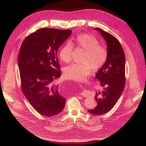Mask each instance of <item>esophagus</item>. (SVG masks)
<instances>
[{"label": "esophagus", "instance_id": "obj_1", "mask_svg": "<svg viewBox=\"0 0 146 146\" xmlns=\"http://www.w3.org/2000/svg\"><path fill=\"white\" fill-rule=\"evenodd\" d=\"M81 95H82L83 97H90L91 96V93L90 91L85 90L81 93Z\"/></svg>", "mask_w": 146, "mask_h": 146}]
</instances>
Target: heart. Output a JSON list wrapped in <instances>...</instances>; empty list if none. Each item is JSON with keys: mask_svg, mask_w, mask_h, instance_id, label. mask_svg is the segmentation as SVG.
<instances>
[{"mask_svg": "<svg viewBox=\"0 0 146 146\" xmlns=\"http://www.w3.org/2000/svg\"><path fill=\"white\" fill-rule=\"evenodd\" d=\"M80 48L86 51L82 59V64H72L66 66L64 70L65 76L75 81L84 80L90 73L91 69L97 70L105 64L108 57V51L106 47L99 44L98 40L94 36L82 33L66 43L59 51L60 59L65 63L72 60L73 47Z\"/></svg>", "mask_w": 146, "mask_h": 146, "instance_id": "heart-1", "label": "heart"}]
</instances>
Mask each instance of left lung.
<instances>
[{"instance_id":"left-lung-1","label":"left lung","mask_w":146,"mask_h":146,"mask_svg":"<svg viewBox=\"0 0 146 146\" xmlns=\"http://www.w3.org/2000/svg\"><path fill=\"white\" fill-rule=\"evenodd\" d=\"M106 41L108 57L105 64L96 73L103 91L97 92V106L88 112L102 115L110 111L120 98L125 84V56L118 39L110 33L96 28Z\"/></svg>"}]
</instances>
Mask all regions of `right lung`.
I'll return each instance as SVG.
<instances>
[{"label":"right lung","instance_id":"1","mask_svg":"<svg viewBox=\"0 0 146 146\" xmlns=\"http://www.w3.org/2000/svg\"><path fill=\"white\" fill-rule=\"evenodd\" d=\"M71 33L69 29H39L24 39L19 51L22 91L34 109L44 116L58 114L65 107L66 99L54 82L61 75L58 49Z\"/></svg>","mask_w":146,"mask_h":146}]
</instances>
